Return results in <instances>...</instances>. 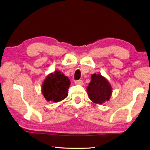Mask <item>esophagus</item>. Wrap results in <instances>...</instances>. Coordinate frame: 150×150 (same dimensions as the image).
Masks as SVG:
<instances>
[{"mask_svg":"<svg viewBox=\"0 0 150 150\" xmlns=\"http://www.w3.org/2000/svg\"><path fill=\"white\" fill-rule=\"evenodd\" d=\"M75 83L76 85H83V84H84V83H83V81L82 80L75 81Z\"/></svg>","mask_w":150,"mask_h":150,"instance_id":"obj_1","label":"esophagus"}]
</instances>
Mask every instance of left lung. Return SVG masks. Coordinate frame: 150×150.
Instances as JSON below:
<instances>
[{
	"label": "left lung",
	"instance_id": "1",
	"mask_svg": "<svg viewBox=\"0 0 150 150\" xmlns=\"http://www.w3.org/2000/svg\"><path fill=\"white\" fill-rule=\"evenodd\" d=\"M87 92L92 102L102 105L110 100L112 88L107 79L100 74L94 73L91 75V81L88 83Z\"/></svg>",
	"mask_w": 150,
	"mask_h": 150
}]
</instances>
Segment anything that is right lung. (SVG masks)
Returning <instances> with one entry per match:
<instances>
[{
  "label": "right lung",
  "instance_id": "1",
  "mask_svg": "<svg viewBox=\"0 0 150 150\" xmlns=\"http://www.w3.org/2000/svg\"><path fill=\"white\" fill-rule=\"evenodd\" d=\"M70 84L68 77L60 71H55L50 73L42 83V93L48 102H59L67 96Z\"/></svg>",
  "mask_w": 150,
  "mask_h": 150
}]
</instances>
